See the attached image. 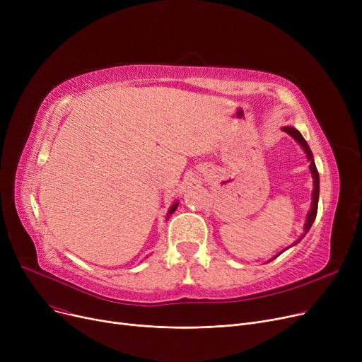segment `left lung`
<instances>
[{"label":"left lung","instance_id":"8db88e82","mask_svg":"<svg viewBox=\"0 0 362 362\" xmlns=\"http://www.w3.org/2000/svg\"><path fill=\"white\" fill-rule=\"evenodd\" d=\"M281 130L283 132H286L288 135H291L299 145H300V148L303 149V152H305V156H307V160L310 161V171H311V176H313V186H314V189H313V195H311V208H310V211H308V214H307V220H305V224H303V233H302V236L298 239V240H295L293 243H292V246H295L296 243H299L302 239H303V236H305L308 232H310V229H311V226H313V223H314V220H315V216H317V208H318V197H320V176H318V171H317V167H315V163H314V156H313V152H311V148L308 146V144H307V141L303 139V136L300 135V132L298 130V129H295V127H292V126H283L281 127ZM291 248V246H289ZM289 248H284L281 252H284L286 250H289ZM281 252H279L277 255H274L273 258H270L269 259V262L270 261H273L274 258H277Z\"/></svg>","mask_w":362,"mask_h":362}]
</instances>
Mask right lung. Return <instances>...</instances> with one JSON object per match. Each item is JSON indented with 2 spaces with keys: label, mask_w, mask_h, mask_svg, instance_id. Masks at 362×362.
Masks as SVG:
<instances>
[{
  "label": "right lung",
  "mask_w": 362,
  "mask_h": 362,
  "mask_svg": "<svg viewBox=\"0 0 362 362\" xmlns=\"http://www.w3.org/2000/svg\"><path fill=\"white\" fill-rule=\"evenodd\" d=\"M177 205H179V202L176 201L173 205H171L170 206V210H168V213H167V218H168V216H171V214H173L175 211H176V208H177Z\"/></svg>",
  "instance_id": "1"
}]
</instances>
